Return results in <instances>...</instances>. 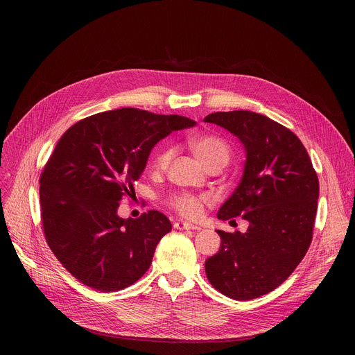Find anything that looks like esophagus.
Instances as JSON below:
<instances>
[{
	"label": "esophagus",
	"instance_id": "34e87169",
	"mask_svg": "<svg viewBox=\"0 0 355 355\" xmlns=\"http://www.w3.org/2000/svg\"><path fill=\"white\" fill-rule=\"evenodd\" d=\"M174 229H177V230H200L199 226L188 223V222H182V220H177L174 223Z\"/></svg>",
	"mask_w": 355,
	"mask_h": 355
}]
</instances>
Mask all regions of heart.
Wrapping results in <instances>:
<instances>
[{
	"mask_svg": "<svg viewBox=\"0 0 355 355\" xmlns=\"http://www.w3.org/2000/svg\"><path fill=\"white\" fill-rule=\"evenodd\" d=\"M187 144L193 156L205 168L225 167L232 156L230 146L222 137L212 133H198L187 139ZM173 157L170 147H162L151 159V170L155 173H163L167 170ZM207 195H193L189 192L174 193L168 198V207L180 216L187 219H196L204 212L205 205L209 204Z\"/></svg>",
	"mask_w": 355,
	"mask_h": 355,
	"instance_id": "heart-1",
	"label": "heart"
}]
</instances>
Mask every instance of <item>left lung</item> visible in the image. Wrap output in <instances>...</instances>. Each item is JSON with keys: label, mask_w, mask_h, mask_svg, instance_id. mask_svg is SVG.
<instances>
[{"label": "left lung", "mask_w": 355, "mask_h": 355, "mask_svg": "<svg viewBox=\"0 0 355 355\" xmlns=\"http://www.w3.org/2000/svg\"><path fill=\"white\" fill-rule=\"evenodd\" d=\"M205 122L237 136L245 148L243 178L218 218L241 216L245 233L218 230L220 250L205 261L207 278L220 293L250 300L278 288L312 243L319 178L299 137L251 111L215 112Z\"/></svg>", "instance_id": "8db88e82"}]
</instances>
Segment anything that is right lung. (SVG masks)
Listing matches in <instances>:
<instances>
[{
  "label": "right lung",
  "mask_w": 355,
  "mask_h": 355,
  "mask_svg": "<svg viewBox=\"0 0 355 355\" xmlns=\"http://www.w3.org/2000/svg\"><path fill=\"white\" fill-rule=\"evenodd\" d=\"M193 125L180 115L122 108L84 118L60 137L39 178L40 220L50 250L81 284L121 291L148 270L171 230L168 218L151 209L122 219L116 209L155 144Z\"/></svg>",
  "instance_id": "add662e5"
}]
</instances>
